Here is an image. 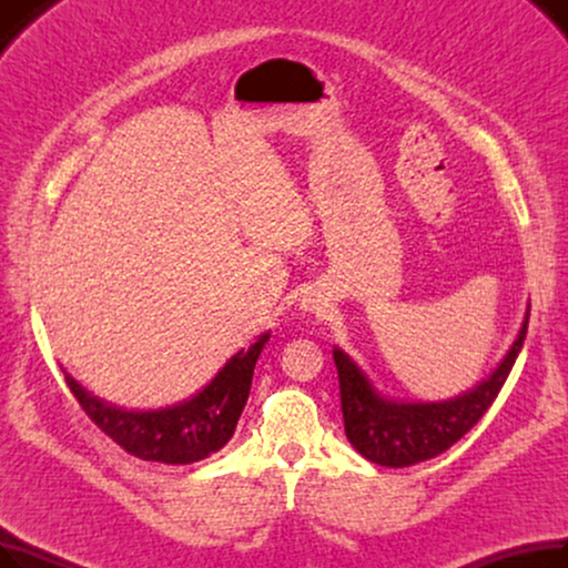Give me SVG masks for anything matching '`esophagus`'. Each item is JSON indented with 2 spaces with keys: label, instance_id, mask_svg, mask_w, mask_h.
I'll list each match as a JSON object with an SVG mask.
<instances>
[{
  "label": "esophagus",
  "instance_id": "esophagus-1",
  "mask_svg": "<svg viewBox=\"0 0 568 568\" xmlns=\"http://www.w3.org/2000/svg\"><path fill=\"white\" fill-rule=\"evenodd\" d=\"M304 308H308V311H320V306H317L315 302H308V304L304 302Z\"/></svg>",
  "mask_w": 568,
  "mask_h": 568
}]
</instances>
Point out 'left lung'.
I'll use <instances>...</instances> for the list:
<instances>
[{"instance_id": "obj_1", "label": "left lung", "mask_w": 568, "mask_h": 568, "mask_svg": "<svg viewBox=\"0 0 568 568\" xmlns=\"http://www.w3.org/2000/svg\"><path fill=\"white\" fill-rule=\"evenodd\" d=\"M529 308L511 349L488 379L471 392L444 403H396L382 398L368 377L343 349H334L341 382V407L345 435L371 463L384 467H409L444 454L481 419L509 377L525 343Z\"/></svg>"}]
</instances>
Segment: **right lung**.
<instances>
[{
    "instance_id": "add662e5",
    "label": "right lung",
    "mask_w": 568,
    "mask_h": 568,
    "mask_svg": "<svg viewBox=\"0 0 568 568\" xmlns=\"http://www.w3.org/2000/svg\"><path fill=\"white\" fill-rule=\"evenodd\" d=\"M266 341L268 334H262L248 349H239L197 396L165 409L126 412L87 394L71 375L67 384L89 419L126 454L140 460L189 465L216 454L234 435Z\"/></svg>"
}]
</instances>
